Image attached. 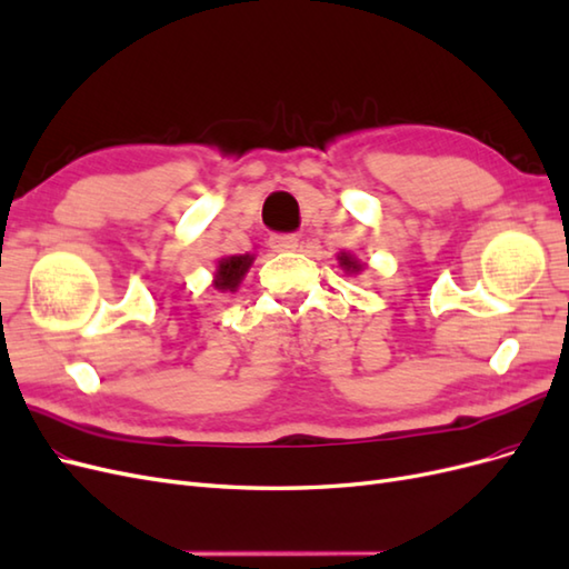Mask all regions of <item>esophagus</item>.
Instances as JSON below:
<instances>
[{
    "instance_id": "1",
    "label": "esophagus",
    "mask_w": 569,
    "mask_h": 569,
    "mask_svg": "<svg viewBox=\"0 0 569 569\" xmlns=\"http://www.w3.org/2000/svg\"><path fill=\"white\" fill-rule=\"evenodd\" d=\"M268 244L272 251L282 253V251H295L299 247V239L297 234H272Z\"/></svg>"
}]
</instances>
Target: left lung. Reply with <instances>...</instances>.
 <instances>
[{
    "instance_id": "1",
    "label": "left lung",
    "mask_w": 569,
    "mask_h": 569,
    "mask_svg": "<svg viewBox=\"0 0 569 569\" xmlns=\"http://www.w3.org/2000/svg\"><path fill=\"white\" fill-rule=\"evenodd\" d=\"M337 261H339V268L347 272V274H360V272L366 270V263H360L358 258L353 253H349V251H339L337 253Z\"/></svg>"
}]
</instances>
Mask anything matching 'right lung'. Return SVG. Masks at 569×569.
I'll list each match as a JSON object with an SVG mask.
<instances>
[{"instance_id":"right-lung-1","label":"right lung","mask_w":569,"mask_h":569,"mask_svg":"<svg viewBox=\"0 0 569 569\" xmlns=\"http://www.w3.org/2000/svg\"><path fill=\"white\" fill-rule=\"evenodd\" d=\"M253 258H256L253 253L222 256L213 272V287L218 291H237L244 280V274L249 272Z\"/></svg>"}]
</instances>
